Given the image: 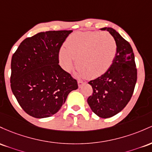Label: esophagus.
I'll use <instances>...</instances> for the list:
<instances>
[{"instance_id": "esophagus-1", "label": "esophagus", "mask_w": 152, "mask_h": 152, "mask_svg": "<svg viewBox=\"0 0 152 152\" xmlns=\"http://www.w3.org/2000/svg\"><path fill=\"white\" fill-rule=\"evenodd\" d=\"M84 84H85V82H83L82 80H78V86H79V88H81V87Z\"/></svg>"}]
</instances>
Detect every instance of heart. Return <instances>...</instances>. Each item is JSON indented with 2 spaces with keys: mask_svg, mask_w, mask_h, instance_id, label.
<instances>
[{
  "mask_svg": "<svg viewBox=\"0 0 152 152\" xmlns=\"http://www.w3.org/2000/svg\"><path fill=\"white\" fill-rule=\"evenodd\" d=\"M117 54V44L106 32H76L67 39L66 46L59 50L62 67L71 71L75 61L81 77L95 78L105 74L111 67Z\"/></svg>",
  "mask_w": 152,
  "mask_h": 152,
  "instance_id": "1",
  "label": "heart"
}]
</instances>
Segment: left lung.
Returning <instances> with one entry per match:
<instances>
[{"label": "left lung", "mask_w": 152, "mask_h": 152, "mask_svg": "<svg viewBox=\"0 0 152 152\" xmlns=\"http://www.w3.org/2000/svg\"><path fill=\"white\" fill-rule=\"evenodd\" d=\"M117 44V54L105 74L90 80L93 94L88 103L94 113L103 118L116 115L126 107L134 93L137 80L135 57L131 44L113 28L105 27Z\"/></svg>", "instance_id": "obj_1"}]
</instances>
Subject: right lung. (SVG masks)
Here are the masks:
<instances>
[{"mask_svg": "<svg viewBox=\"0 0 152 152\" xmlns=\"http://www.w3.org/2000/svg\"><path fill=\"white\" fill-rule=\"evenodd\" d=\"M72 30L40 32L25 39L11 59V88L27 114L37 118L59 111L77 82L59 64V53Z\"/></svg>", "mask_w": 152, "mask_h": 152, "instance_id": "add662e5", "label": "right lung"}]
</instances>
